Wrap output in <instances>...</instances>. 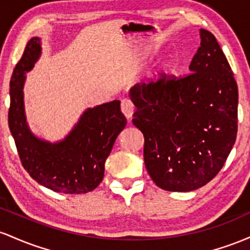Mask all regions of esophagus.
<instances>
[{
	"label": "esophagus",
	"mask_w": 250,
	"mask_h": 250,
	"mask_svg": "<svg viewBox=\"0 0 250 250\" xmlns=\"http://www.w3.org/2000/svg\"><path fill=\"white\" fill-rule=\"evenodd\" d=\"M120 108H122V112L124 113V116L127 118V119H131L132 118L133 111H134V106L132 102L127 98H124L122 99V104H120Z\"/></svg>",
	"instance_id": "esophagus-1"
}]
</instances>
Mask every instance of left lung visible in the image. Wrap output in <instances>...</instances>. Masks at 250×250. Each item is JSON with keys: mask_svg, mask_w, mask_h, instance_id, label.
<instances>
[{"mask_svg": "<svg viewBox=\"0 0 250 250\" xmlns=\"http://www.w3.org/2000/svg\"><path fill=\"white\" fill-rule=\"evenodd\" d=\"M184 77L159 73L130 91L132 123L144 134V162L157 187L191 191L220 172L237 133V83L211 33Z\"/></svg>", "mask_w": 250, "mask_h": 250, "instance_id": "8db88e82", "label": "left lung"}]
</instances>
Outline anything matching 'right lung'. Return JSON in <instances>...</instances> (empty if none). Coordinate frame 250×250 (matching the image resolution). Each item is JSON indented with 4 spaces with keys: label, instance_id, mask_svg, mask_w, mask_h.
<instances>
[{
    "label": "right lung",
    "instance_id": "right-lung-1",
    "mask_svg": "<svg viewBox=\"0 0 250 250\" xmlns=\"http://www.w3.org/2000/svg\"><path fill=\"white\" fill-rule=\"evenodd\" d=\"M40 39L28 41L10 79L8 124L24 170L39 184L55 192L86 193L104 178L105 162L126 118L120 102L88 108L64 140L55 144L38 139L29 131L23 108L24 73L40 57Z\"/></svg>",
    "mask_w": 250,
    "mask_h": 250
}]
</instances>
